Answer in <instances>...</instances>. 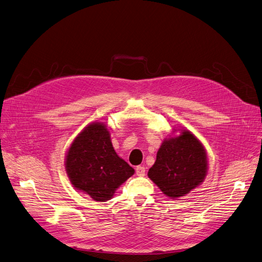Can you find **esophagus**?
<instances>
[{
	"mask_svg": "<svg viewBox=\"0 0 262 262\" xmlns=\"http://www.w3.org/2000/svg\"><path fill=\"white\" fill-rule=\"evenodd\" d=\"M136 174L139 176V177H143L145 174V168L143 166L136 167Z\"/></svg>",
	"mask_w": 262,
	"mask_h": 262,
	"instance_id": "obj_1",
	"label": "esophagus"
}]
</instances>
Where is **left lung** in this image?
<instances>
[{
  "label": "left lung",
  "mask_w": 262,
  "mask_h": 262,
  "mask_svg": "<svg viewBox=\"0 0 262 262\" xmlns=\"http://www.w3.org/2000/svg\"><path fill=\"white\" fill-rule=\"evenodd\" d=\"M179 130L180 134L176 135ZM209 170L208 155L201 141L188 129L173 128L165 138L149 169V177L169 198L183 197L199 186Z\"/></svg>",
  "instance_id": "obj_1"
}]
</instances>
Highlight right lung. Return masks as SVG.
Returning a JSON list of instances; mask_svg holds the SVG:
<instances>
[{
	"instance_id": "obj_1",
	"label": "right lung",
	"mask_w": 262,
	"mask_h": 262,
	"mask_svg": "<svg viewBox=\"0 0 262 262\" xmlns=\"http://www.w3.org/2000/svg\"><path fill=\"white\" fill-rule=\"evenodd\" d=\"M72 185L95 201L110 200L135 170L113 149L110 132L103 122H92L77 135L65 156Z\"/></svg>"
}]
</instances>
